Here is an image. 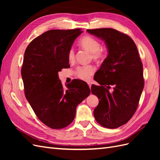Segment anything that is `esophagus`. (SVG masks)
I'll return each instance as SVG.
<instances>
[{"label": "esophagus", "mask_w": 160, "mask_h": 160, "mask_svg": "<svg viewBox=\"0 0 160 160\" xmlns=\"http://www.w3.org/2000/svg\"><path fill=\"white\" fill-rule=\"evenodd\" d=\"M88 85H89V88H91V84L90 83H88Z\"/></svg>", "instance_id": "esophagus-1"}]
</instances>
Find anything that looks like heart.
<instances>
[{
  "label": "heart",
  "mask_w": 160,
  "mask_h": 160,
  "mask_svg": "<svg viewBox=\"0 0 160 160\" xmlns=\"http://www.w3.org/2000/svg\"><path fill=\"white\" fill-rule=\"evenodd\" d=\"M79 44L84 49L91 52L93 59L98 61H103L108 55L106 50L101 49V42L91 36L88 35L83 37L81 39ZM67 57H68L69 61H72L75 59V52L73 49H71L69 51ZM94 71V67L91 65L80 66L77 68L75 73L79 78L88 81L90 79L91 76L93 74Z\"/></svg>",
  "instance_id": "1"
}]
</instances>
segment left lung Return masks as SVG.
<instances>
[{"label":"left lung","instance_id":"obj_1","mask_svg":"<svg viewBox=\"0 0 160 160\" xmlns=\"http://www.w3.org/2000/svg\"><path fill=\"white\" fill-rule=\"evenodd\" d=\"M87 31L104 41L108 51V57L96 72L95 80L100 85H92L91 88L99 100L94 117L104 128H118L134 115L144 87L143 65L138 48L132 38L113 28Z\"/></svg>","mask_w":160,"mask_h":160}]
</instances>
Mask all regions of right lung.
Returning a JSON list of instances; mask_svg holds the SVG:
<instances>
[{"label": "right lung", "mask_w": 160, "mask_h": 160, "mask_svg": "<svg viewBox=\"0 0 160 160\" xmlns=\"http://www.w3.org/2000/svg\"><path fill=\"white\" fill-rule=\"evenodd\" d=\"M82 32L49 30L34 38L25 52L21 75L25 97L38 119L52 129L71 124L77 106L90 94L85 81L75 79L65 89L58 76L70 67L68 52Z\"/></svg>", "instance_id": "1"}]
</instances>
